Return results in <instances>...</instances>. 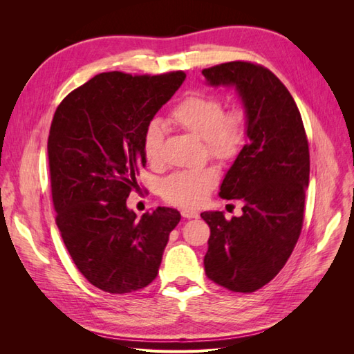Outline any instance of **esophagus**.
I'll use <instances>...</instances> for the list:
<instances>
[{"label": "esophagus", "instance_id": "esophagus-1", "mask_svg": "<svg viewBox=\"0 0 354 354\" xmlns=\"http://www.w3.org/2000/svg\"><path fill=\"white\" fill-rule=\"evenodd\" d=\"M181 216H183L185 218H198L199 212L195 209H190V208H183L181 209Z\"/></svg>", "mask_w": 354, "mask_h": 354}]
</instances>
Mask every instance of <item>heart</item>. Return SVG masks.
<instances>
[{"mask_svg":"<svg viewBox=\"0 0 354 354\" xmlns=\"http://www.w3.org/2000/svg\"><path fill=\"white\" fill-rule=\"evenodd\" d=\"M171 120L183 130L205 140L208 152L223 160L236 156L245 145L246 120L242 111L224 113L220 99L194 94L171 111ZM164 130L158 121L149 122L143 133V155L147 162L158 164L162 158ZM218 173L212 167L185 169L167 177L162 196L180 207H196L216 187Z\"/></svg>","mask_w":354,"mask_h":354,"instance_id":"1","label":"heart"}]
</instances>
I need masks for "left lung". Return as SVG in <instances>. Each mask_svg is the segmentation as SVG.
<instances>
[{
    "instance_id": "8db88e82",
    "label": "left lung",
    "mask_w": 354,
    "mask_h": 354,
    "mask_svg": "<svg viewBox=\"0 0 354 354\" xmlns=\"http://www.w3.org/2000/svg\"><path fill=\"white\" fill-rule=\"evenodd\" d=\"M209 87L236 91L246 120V145L224 176L218 195L243 202L226 220L205 211L211 234L203 259L211 281L254 292L281 272L303 227L310 156L301 115L274 73L248 62L203 69Z\"/></svg>"
}]
</instances>
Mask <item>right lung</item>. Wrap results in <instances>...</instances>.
Segmentation results:
<instances>
[{"label": "right lung", "instance_id": "1", "mask_svg": "<svg viewBox=\"0 0 354 354\" xmlns=\"http://www.w3.org/2000/svg\"><path fill=\"white\" fill-rule=\"evenodd\" d=\"M186 80L185 72L95 75L53 118L48 167L60 236L91 285L128 294L151 283L181 216L158 207L137 218L127 198L146 164L143 133Z\"/></svg>", "mask_w": 354, "mask_h": 354}]
</instances>
